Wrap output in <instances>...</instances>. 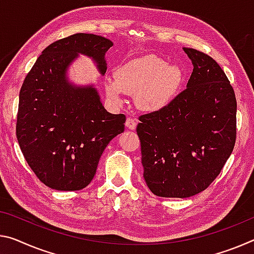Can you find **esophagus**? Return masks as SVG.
Wrapping results in <instances>:
<instances>
[{"label": "esophagus", "instance_id": "esophagus-1", "mask_svg": "<svg viewBox=\"0 0 254 254\" xmlns=\"http://www.w3.org/2000/svg\"><path fill=\"white\" fill-rule=\"evenodd\" d=\"M136 124H138V120H136L135 118H127V119L126 126L127 128H130V130H134Z\"/></svg>", "mask_w": 254, "mask_h": 254}]
</instances>
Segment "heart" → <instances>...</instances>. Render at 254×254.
<instances>
[{
    "mask_svg": "<svg viewBox=\"0 0 254 254\" xmlns=\"http://www.w3.org/2000/svg\"><path fill=\"white\" fill-rule=\"evenodd\" d=\"M183 81L179 66L156 55L131 60L114 71V78L105 79L108 97L122 103L126 94L134 96L136 106L149 113L160 112L174 100Z\"/></svg>",
    "mask_w": 254,
    "mask_h": 254,
    "instance_id": "obj_1",
    "label": "heart"
}]
</instances>
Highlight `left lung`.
<instances>
[{"label": "left lung", "mask_w": 254, "mask_h": 254, "mask_svg": "<svg viewBox=\"0 0 254 254\" xmlns=\"http://www.w3.org/2000/svg\"><path fill=\"white\" fill-rule=\"evenodd\" d=\"M193 64L187 89L165 110L139 118L141 163L157 196L189 198L211 184L234 149L236 98L210 56L183 47Z\"/></svg>", "instance_id": "left-lung-1"}]
</instances>
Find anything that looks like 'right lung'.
I'll use <instances>...</instances> for the list:
<instances>
[{"label":"right lung","instance_id":"right-lung-1","mask_svg":"<svg viewBox=\"0 0 254 254\" xmlns=\"http://www.w3.org/2000/svg\"><path fill=\"white\" fill-rule=\"evenodd\" d=\"M112 46V40L94 34L56 40L42 52L23 81L17 139L26 162L48 188H86L107 144L124 131L126 115L108 113L94 84L76 86L67 76L79 54L90 58L105 74V54Z\"/></svg>","mask_w":254,"mask_h":254}]
</instances>
